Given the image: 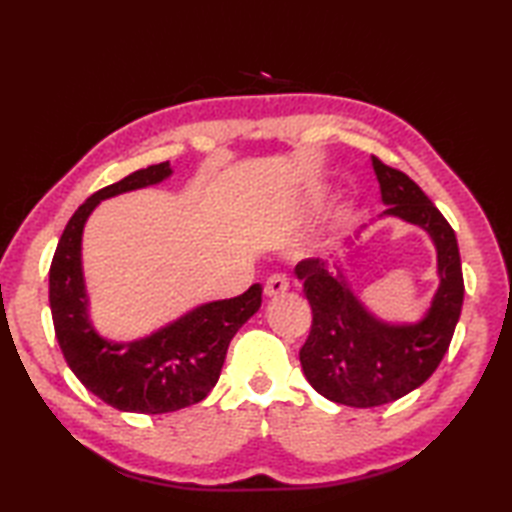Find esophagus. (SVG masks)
Masks as SVG:
<instances>
[{"label": "esophagus", "mask_w": 512, "mask_h": 512, "mask_svg": "<svg viewBox=\"0 0 512 512\" xmlns=\"http://www.w3.org/2000/svg\"><path fill=\"white\" fill-rule=\"evenodd\" d=\"M290 288V281L286 275H270L266 281V295L268 297H279V295H286V290Z\"/></svg>", "instance_id": "obj_1"}]
</instances>
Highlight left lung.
<instances>
[{
  "label": "left lung",
  "instance_id": "1",
  "mask_svg": "<svg viewBox=\"0 0 512 512\" xmlns=\"http://www.w3.org/2000/svg\"><path fill=\"white\" fill-rule=\"evenodd\" d=\"M387 209L383 215L418 224L438 250L440 288L424 319L391 325L376 319L347 286L343 268L303 259L295 275L312 308V328L299 352L308 383L332 402L378 407L420 387L449 350L458 325L464 279L451 224L407 173L372 156Z\"/></svg>",
  "mask_w": 512,
  "mask_h": 512
}]
</instances>
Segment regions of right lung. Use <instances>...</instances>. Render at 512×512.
Instances as JSON below:
<instances>
[{
	"label": "right lung",
	"instance_id": "1",
	"mask_svg": "<svg viewBox=\"0 0 512 512\" xmlns=\"http://www.w3.org/2000/svg\"><path fill=\"white\" fill-rule=\"evenodd\" d=\"M169 176V162H160L90 195L70 217L50 264L52 323L65 361L118 411L169 413L204 400L220 378L228 343L262 306V286L253 284L244 295L204 303L145 339L112 343L96 334L81 268L83 226L101 200Z\"/></svg>",
	"mask_w": 512,
	"mask_h": 512
}]
</instances>
